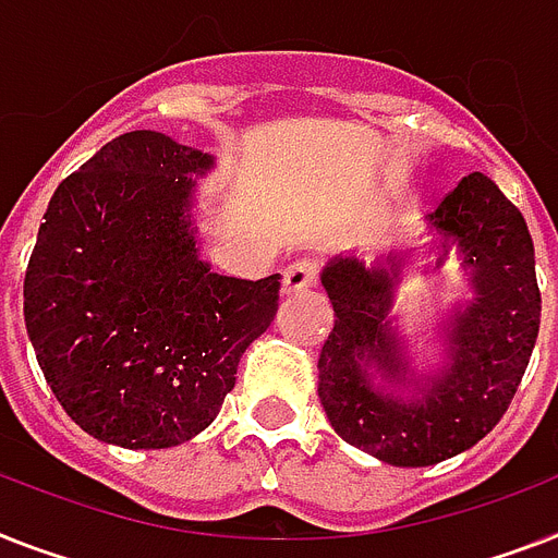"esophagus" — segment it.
<instances>
[{
	"instance_id": "esophagus-1",
	"label": "esophagus",
	"mask_w": 558,
	"mask_h": 558,
	"mask_svg": "<svg viewBox=\"0 0 558 558\" xmlns=\"http://www.w3.org/2000/svg\"><path fill=\"white\" fill-rule=\"evenodd\" d=\"M312 283H315V264H310V260H298V264L283 269V294L303 292Z\"/></svg>"
}]
</instances>
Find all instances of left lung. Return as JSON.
<instances>
[{"mask_svg": "<svg viewBox=\"0 0 558 558\" xmlns=\"http://www.w3.org/2000/svg\"><path fill=\"white\" fill-rule=\"evenodd\" d=\"M436 271L450 252L470 298L438 320V357L415 366L392 315L415 248L320 271L335 326L318 357V398L335 433L392 468H429L470 450L507 412L536 347L542 294L522 211L473 171L427 215ZM429 343V347H433Z\"/></svg>", "mask_w": 558, "mask_h": 558, "instance_id": "obj_1", "label": "left lung"}]
</instances>
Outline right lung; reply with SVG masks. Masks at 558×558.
<instances>
[{
	"mask_svg": "<svg viewBox=\"0 0 558 558\" xmlns=\"http://www.w3.org/2000/svg\"><path fill=\"white\" fill-rule=\"evenodd\" d=\"M215 154L160 131L106 143L53 192L25 271V326L62 410L97 441H192L278 312L280 275L201 257L197 180Z\"/></svg>",
	"mask_w": 558,
	"mask_h": 558,
	"instance_id": "1",
	"label": "right lung"
}]
</instances>
